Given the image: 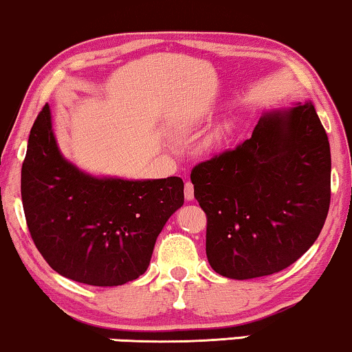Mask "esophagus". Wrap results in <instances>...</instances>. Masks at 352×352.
<instances>
[{
    "mask_svg": "<svg viewBox=\"0 0 352 352\" xmlns=\"http://www.w3.org/2000/svg\"><path fill=\"white\" fill-rule=\"evenodd\" d=\"M184 197L188 201L195 199V186H192L191 181H186V184H184Z\"/></svg>",
    "mask_w": 352,
    "mask_h": 352,
    "instance_id": "1",
    "label": "esophagus"
}]
</instances>
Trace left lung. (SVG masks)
Wrapping results in <instances>:
<instances>
[{
	"instance_id": "left-lung-1",
	"label": "left lung",
	"mask_w": 352,
	"mask_h": 352,
	"mask_svg": "<svg viewBox=\"0 0 352 352\" xmlns=\"http://www.w3.org/2000/svg\"><path fill=\"white\" fill-rule=\"evenodd\" d=\"M218 274L286 270L318 239L331 203V149L313 102L266 113L250 140L191 171Z\"/></svg>"
}]
</instances>
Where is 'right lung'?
I'll return each mask as SVG.
<instances>
[{"mask_svg": "<svg viewBox=\"0 0 352 352\" xmlns=\"http://www.w3.org/2000/svg\"><path fill=\"white\" fill-rule=\"evenodd\" d=\"M21 199L34 246L54 271L89 286H121L148 270L157 234L183 206L184 183L80 171L59 153L45 104L28 140Z\"/></svg>", "mask_w": 352, "mask_h": 352, "instance_id": "obj_1", "label": "right lung"}]
</instances>
